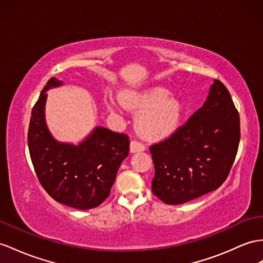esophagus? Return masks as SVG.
I'll return each instance as SVG.
<instances>
[{
    "mask_svg": "<svg viewBox=\"0 0 263 263\" xmlns=\"http://www.w3.org/2000/svg\"><path fill=\"white\" fill-rule=\"evenodd\" d=\"M145 150V145L141 142H138V141H132L130 143V151L131 153H136L140 151H144Z\"/></svg>",
    "mask_w": 263,
    "mask_h": 263,
    "instance_id": "esophagus-1",
    "label": "esophagus"
}]
</instances>
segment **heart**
<instances>
[{"label": "heart", "mask_w": 263, "mask_h": 263, "mask_svg": "<svg viewBox=\"0 0 263 263\" xmlns=\"http://www.w3.org/2000/svg\"><path fill=\"white\" fill-rule=\"evenodd\" d=\"M105 104L111 112H120L122 105L127 110L139 112L134 121L136 129L141 137L151 141L172 136L183 116L182 101L163 86L126 89L119 93V99H107Z\"/></svg>", "instance_id": "obj_1"}]
</instances>
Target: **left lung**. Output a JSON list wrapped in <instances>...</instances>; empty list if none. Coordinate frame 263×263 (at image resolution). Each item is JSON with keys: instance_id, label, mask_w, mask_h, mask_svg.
Here are the masks:
<instances>
[{"instance_id": "8db88e82", "label": "left lung", "mask_w": 263, "mask_h": 263, "mask_svg": "<svg viewBox=\"0 0 263 263\" xmlns=\"http://www.w3.org/2000/svg\"><path fill=\"white\" fill-rule=\"evenodd\" d=\"M240 142V118L224 84L214 80L204 104L162 142L150 146L152 192L182 204L217 190L231 170Z\"/></svg>"}]
</instances>
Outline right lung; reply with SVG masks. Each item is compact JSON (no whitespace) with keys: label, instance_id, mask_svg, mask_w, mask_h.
Instances as JSON below:
<instances>
[{"label":"right lung","instance_id":"add662e5","mask_svg":"<svg viewBox=\"0 0 263 263\" xmlns=\"http://www.w3.org/2000/svg\"><path fill=\"white\" fill-rule=\"evenodd\" d=\"M51 78L33 106L28 144L33 166L44 190L59 203L89 210L110 196L122 161L129 154V137L97 126L78 145L59 142L45 122L48 92L61 86Z\"/></svg>","mask_w":263,"mask_h":263}]
</instances>
